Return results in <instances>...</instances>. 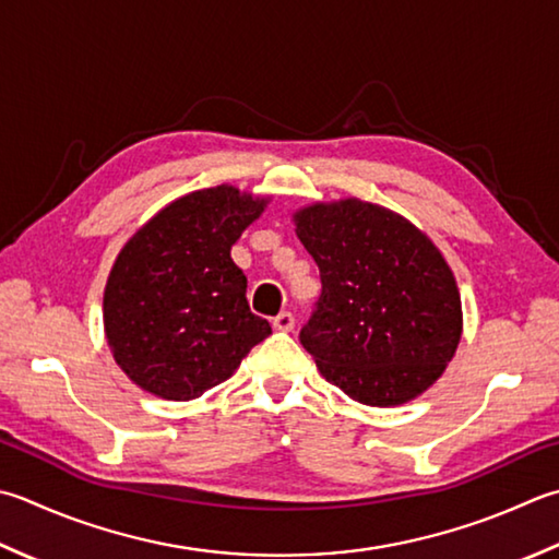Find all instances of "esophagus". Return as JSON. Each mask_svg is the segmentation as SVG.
I'll use <instances>...</instances> for the list:
<instances>
[{"instance_id":"esophagus-1","label":"esophagus","mask_w":559,"mask_h":559,"mask_svg":"<svg viewBox=\"0 0 559 559\" xmlns=\"http://www.w3.org/2000/svg\"><path fill=\"white\" fill-rule=\"evenodd\" d=\"M295 326V317L290 312H281L273 317V330L276 332H290Z\"/></svg>"}]
</instances>
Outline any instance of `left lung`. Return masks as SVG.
<instances>
[{
  "mask_svg": "<svg viewBox=\"0 0 559 559\" xmlns=\"http://www.w3.org/2000/svg\"><path fill=\"white\" fill-rule=\"evenodd\" d=\"M322 295L300 342L326 382L368 407H397L443 376L463 336L461 290L431 237L360 199L293 213Z\"/></svg>",
  "mask_w": 559,
  "mask_h": 559,
  "instance_id": "obj_1",
  "label": "left lung"
}]
</instances>
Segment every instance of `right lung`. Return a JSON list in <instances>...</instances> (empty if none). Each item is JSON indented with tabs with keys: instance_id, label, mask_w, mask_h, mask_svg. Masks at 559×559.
Listing matches in <instances>:
<instances>
[{
	"instance_id": "right-lung-1",
	"label": "right lung",
	"mask_w": 559,
	"mask_h": 559,
	"mask_svg": "<svg viewBox=\"0 0 559 559\" xmlns=\"http://www.w3.org/2000/svg\"><path fill=\"white\" fill-rule=\"evenodd\" d=\"M271 195L221 183L181 195L128 239L108 273L104 332L118 368L150 395L189 402L227 380L271 334L249 310L229 251Z\"/></svg>"
}]
</instances>
